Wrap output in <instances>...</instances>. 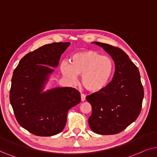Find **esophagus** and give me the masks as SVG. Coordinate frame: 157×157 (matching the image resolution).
I'll return each mask as SVG.
<instances>
[{
	"label": "esophagus",
	"instance_id": "esophagus-1",
	"mask_svg": "<svg viewBox=\"0 0 157 157\" xmlns=\"http://www.w3.org/2000/svg\"><path fill=\"white\" fill-rule=\"evenodd\" d=\"M85 99H86V95L85 94H81V100L82 101H85Z\"/></svg>",
	"mask_w": 157,
	"mask_h": 157
}]
</instances>
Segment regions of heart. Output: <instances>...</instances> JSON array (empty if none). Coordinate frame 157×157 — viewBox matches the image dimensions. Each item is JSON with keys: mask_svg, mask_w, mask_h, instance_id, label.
Instances as JSON below:
<instances>
[{"mask_svg": "<svg viewBox=\"0 0 157 157\" xmlns=\"http://www.w3.org/2000/svg\"><path fill=\"white\" fill-rule=\"evenodd\" d=\"M62 75L72 82L77 75L82 76V84L91 93L105 90L111 82L115 72V63L109 56L102 55L95 50H84L73 54L70 65H61Z\"/></svg>", "mask_w": 157, "mask_h": 157, "instance_id": "b5f03b06", "label": "heart"}]
</instances>
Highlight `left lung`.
Masks as SVG:
<instances>
[{
    "label": "left lung",
    "instance_id": "8db88e82",
    "mask_svg": "<svg viewBox=\"0 0 157 157\" xmlns=\"http://www.w3.org/2000/svg\"><path fill=\"white\" fill-rule=\"evenodd\" d=\"M113 59L116 71L109 85L99 93L87 95L92 106L90 128L100 135L116 134L136 120L141 112L144 87L139 69L118 47L94 41Z\"/></svg>",
    "mask_w": 157,
    "mask_h": 157
}]
</instances>
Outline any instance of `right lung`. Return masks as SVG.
Listing matches in <instances>:
<instances>
[{"mask_svg": "<svg viewBox=\"0 0 157 157\" xmlns=\"http://www.w3.org/2000/svg\"><path fill=\"white\" fill-rule=\"evenodd\" d=\"M70 42L52 43L29 52L14 70L10 103L20 126L39 136L62 131L68 110L80 102V94L72 87H55L43 92L62 54Z\"/></svg>", "mask_w": 157, "mask_h": 157, "instance_id": "1", "label": "right lung"}]
</instances>
